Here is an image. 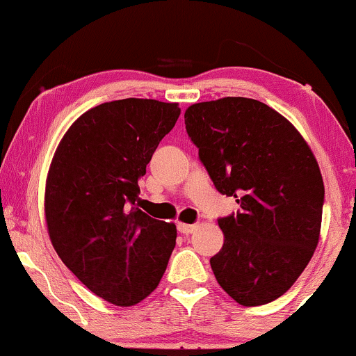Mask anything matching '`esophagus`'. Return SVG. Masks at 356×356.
Segmentation results:
<instances>
[{"mask_svg": "<svg viewBox=\"0 0 356 356\" xmlns=\"http://www.w3.org/2000/svg\"><path fill=\"white\" fill-rule=\"evenodd\" d=\"M178 231L181 232V234H191V232H195L196 231V225H185V222H178Z\"/></svg>", "mask_w": 356, "mask_h": 356, "instance_id": "obj_1", "label": "esophagus"}]
</instances>
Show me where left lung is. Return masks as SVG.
<instances>
[{
    "label": "left lung",
    "mask_w": 356,
    "mask_h": 356,
    "mask_svg": "<svg viewBox=\"0 0 356 356\" xmlns=\"http://www.w3.org/2000/svg\"><path fill=\"white\" fill-rule=\"evenodd\" d=\"M185 125L216 190L241 206L218 219L225 244L209 261L214 277L244 307L279 299L318 244L325 190L312 150L287 118L254 99L193 104Z\"/></svg>",
    "instance_id": "1"
}]
</instances>
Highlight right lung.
Listing matches in <instances>:
<instances>
[{"label": "right lung", "mask_w": 356, "mask_h": 356, "mask_svg": "<svg viewBox=\"0 0 356 356\" xmlns=\"http://www.w3.org/2000/svg\"><path fill=\"white\" fill-rule=\"evenodd\" d=\"M178 104L124 99L82 113L65 131L46 181L47 231L57 256L113 305L155 291L177 244V226L135 206L138 178L177 124Z\"/></svg>", "instance_id": "obj_1"}]
</instances>
